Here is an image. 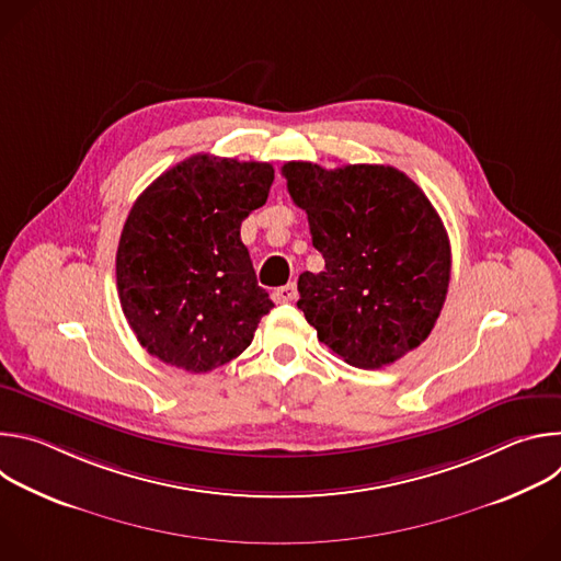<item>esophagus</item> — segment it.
Returning a JSON list of instances; mask_svg holds the SVG:
<instances>
[{
	"label": "esophagus",
	"instance_id": "34e87169",
	"mask_svg": "<svg viewBox=\"0 0 561 561\" xmlns=\"http://www.w3.org/2000/svg\"><path fill=\"white\" fill-rule=\"evenodd\" d=\"M273 299L277 304H286V301H295L297 299V286L295 284H286L273 290Z\"/></svg>",
	"mask_w": 561,
	"mask_h": 561
}]
</instances>
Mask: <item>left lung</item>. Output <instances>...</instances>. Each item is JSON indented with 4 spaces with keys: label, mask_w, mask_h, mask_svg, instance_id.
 <instances>
[{
    "label": "left lung",
    "mask_w": 561,
    "mask_h": 561,
    "mask_svg": "<svg viewBox=\"0 0 561 561\" xmlns=\"http://www.w3.org/2000/svg\"><path fill=\"white\" fill-rule=\"evenodd\" d=\"M282 175L327 262L297 282V308L319 342L357 368H381L417 348L450 282L448 234L422 188L379 164L327 171L288 162Z\"/></svg>",
    "instance_id": "left-lung-1"
}]
</instances>
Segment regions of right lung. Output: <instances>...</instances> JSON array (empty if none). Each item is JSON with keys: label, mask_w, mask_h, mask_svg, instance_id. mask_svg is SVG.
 Instances as JSON below:
<instances>
[{"label": "right lung", "mask_w": 561, "mask_h": 561, "mask_svg": "<svg viewBox=\"0 0 561 561\" xmlns=\"http://www.w3.org/2000/svg\"><path fill=\"white\" fill-rule=\"evenodd\" d=\"M273 180L266 162L193 154L137 197L117 247V293L150 355L208 373L251 346L275 304L239 228Z\"/></svg>", "instance_id": "obj_1"}]
</instances>
